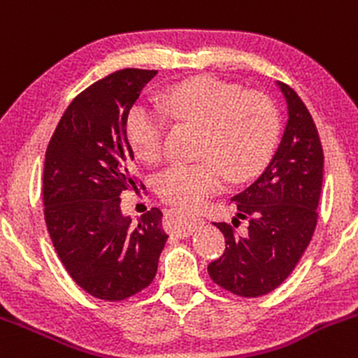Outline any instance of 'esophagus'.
<instances>
[{
	"label": "esophagus",
	"mask_w": 358,
	"mask_h": 358,
	"mask_svg": "<svg viewBox=\"0 0 358 358\" xmlns=\"http://www.w3.org/2000/svg\"><path fill=\"white\" fill-rule=\"evenodd\" d=\"M171 215L174 217V219H172V224L169 229H171L174 234L180 236V238L193 234V231L196 229L198 224L201 222V219L186 215V213L180 212V210H174V212H171Z\"/></svg>",
	"instance_id": "obj_1"
}]
</instances>
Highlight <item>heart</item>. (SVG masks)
I'll list each match as a JSON object with an SVG mask.
<instances>
[{
    "label": "heart",
    "instance_id": "obj_1",
    "mask_svg": "<svg viewBox=\"0 0 358 358\" xmlns=\"http://www.w3.org/2000/svg\"><path fill=\"white\" fill-rule=\"evenodd\" d=\"M171 113L205 125L200 162L174 164L158 176V193L180 208L196 210L212 194L255 178L274 155L281 134L278 106L262 93L213 77L184 80L164 94ZM167 113L160 106L138 103L127 117V134L139 158L160 160Z\"/></svg>",
    "mask_w": 358,
    "mask_h": 358
}]
</instances>
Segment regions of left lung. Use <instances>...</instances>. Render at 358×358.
<instances>
[{
    "label": "left lung",
    "instance_id": "left-lung-1",
    "mask_svg": "<svg viewBox=\"0 0 358 358\" xmlns=\"http://www.w3.org/2000/svg\"><path fill=\"white\" fill-rule=\"evenodd\" d=\"M288 124L265 171L252 186L231 198L238 218L249 220L245 234L226 222L213 226L226 238V252L208 264L215 285L238 296L271 293L293 272L317 226L322 189L324 152L310 112L285 83Z\"/></svg>",
    "mask_w": 358,
    "mask_h": 358
}]
</instances>
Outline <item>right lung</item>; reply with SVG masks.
Returning <instances> with one entry per match:
<instances>
[{
  "instance_id": "obj_1",
  "label": "right lung",
  "mask_w": 358,
  "mask_h": 358,
  "mask_svg": "<svg viewBox=\"0 0 358 358\" xmlns=\"http://www.w3.org/2000/svg\"><path fill=\"white\" fill-rule=\"evenodd\" d=\"M155 76L157 70L122 69L91 84L67 106L46 148L48 233L70 278L105 301L152 285L169 238L160 208L143 213L138 224L120 210V193L138 189L129 110Z\"/></svg>"
}]
</instances>
